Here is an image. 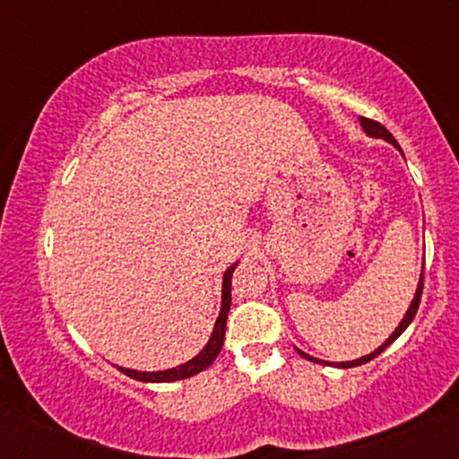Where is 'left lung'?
Returning <instances> with one entry per match:
<instances>
[{
	"label": "left lung",
	"mask_w": 459,
	"mask_h": 459,
	"mask_svg": "<svg viewBox=\"0 0 459 459\" xmlns=\"http://www.w3.org/2000/svg\"><path fill=\"white\" fill-rule=\"evenodd\" d=\"M359 123H361V127H363V131H366V134L369 135V137H382V140H386V142H391L393 146H397L399 148V143H397V140H394V137L391 135V131H388L386 127H382V125L378 123V121H372V118H366V117H359ZM401 150V148H399ZM403 154V152H401ZM422 288H424V273L420 275V281H418V290H416V297H413V300H411V305H410V309H407V313H405V317L401 319V324L397 325V328H394V332L391 336L386 338L385 341V344H382V347H378L374 351V353H369V355H363V357H359V359H353V361H341V363H334L336 368H355V366H361V363H368L369 359H374V357H378L382 351H385L388 344H393L394 341H397V338L403 334L405 332V328L407 325L411 324V319L416 317V313H418V307H420V299H422ZM299 351V349H297ZM299 355H303L305 359H309V361H316V363H328L330 366V361H322V359H316V357H311V355H307V353H303V351H299Z\"/></svg>",
	"instance_id": "1"
}]
</instances>
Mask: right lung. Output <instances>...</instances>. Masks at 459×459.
Wrapping results in <instances>:
<instances>
[{
	"label": "right lung",
	"instance_id": "1",
	"mask_svg": "<svg viewBox=\"0 0 459 459\" xmlns=\"http://www.w3.org/2000/svg\"><path fill=\"white\" fill-rule=\"evenodd\" d=\"M238 263L228 267V272L223 275V290H221V311H219V317L215 322V328H212V334L206 342V347L200 351V353L194 357V359L186 361L184 366L171 368V369H162V372H137V369H127V368H118L125 376L129 378L140 380V382H173V380H184L190 378V376L203 372L211 366L212 361L217 359V355L221 353L223 347V338H225V322H228V313H230V305H231V273H234Z\"/></svg>",
	"mask_w": 459,
	"mask_h": 459
}]
</instances>
